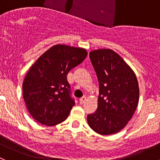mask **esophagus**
I'll return each mask as SVG.
<instances>
[{"instance_id":"obj_1","label":"esophagus","mask_w":160,"mask_h":160,"mask_svg":"<svg viewBox=\"0 0 160 160\" xmlns=\"http://www.w3.org/2000/svg\"><path fill=\"white\" fill-rule=\"evenodd\" d=\"M86 100H87V98H86V97H82L81 98H80V100H79V101H80V104H83V103H85V101H86Z\"/></svg>"}]
</instances>
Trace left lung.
<instances>
[{
	"mask_svg": "<svg viewBox=\"0 0 160 160\" xmlns=\"http://www.w3.org/2000/svg\"><path fill=\"white\" fill-rule=\"evenodd\" d=\"M90 59L99 82L98 108L88 115L90 128L100 135L118 133L133 116L139 100L135 73L112 49L90 52Z\"/></svg>",
	"mask_w": 160,
	"mask_h": 160,
	"instance_id": "1",
	"label": "left lung"
}]
</instances>
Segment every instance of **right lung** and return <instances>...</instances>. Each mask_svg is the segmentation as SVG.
Returning <instances> with one entry per match:
<instances>
[{"instance_id": "1", "label": "right lung", "mask_w": 160, "mask_h": 160, "mask_svg": "<svg viewBox=\"0 0 160 160\" xmlns=\"http://www.w3.org/2000/svg\"><path fill=\"white\" fill-rule=\"evenodd\" d=\"M88 52L80 47L56 45L32 64L22 84L27 109L46 126L64 122L75 102L70 96L69 71L81 63Z\"/></svg>"}]
</instances>
